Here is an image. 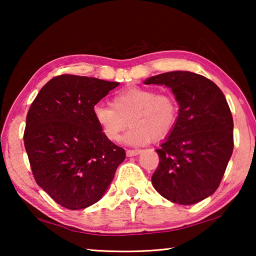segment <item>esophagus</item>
Wrapping results in <instances>:
<instances>
[{"instance_id": "1", "label": "esophagus", "mask_w": 256, "mask_h": 256, "mask_svg": "<svg viewBox=\"0 0 256 256\" xmlns=\"http://www.w3.org/2000/svg\"><path fill=\"white\" fill-rule=\"evenodd\" d=\"M142 150L141 149H128L127 150V156L132 157V156H136L138 154H141Z\"/></svg>"}]
</instances>
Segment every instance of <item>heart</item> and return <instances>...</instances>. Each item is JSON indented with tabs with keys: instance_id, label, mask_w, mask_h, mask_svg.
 <instances>
[{
	"instance_id": "obj_1",
	"label": "heart",
	"mask_w": 256,
	"mask_h": 256,
	"mask_svg": "<svg viewBox=\"0 0 256 256\" xmlns=\"http://www.w3.org/2000/svg\"><path fill=\"white\" fill-rule=\"evenodd\" d=\"M92 112L94 121L108 141H118L129 121L130 129L126 132L124 142L140 146L152 138H162L172 130L178 120L180 104L171 93L130 86L115 94L112 106L98 104Z\"/></svg>"
}]
</instances>
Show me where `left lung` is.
Segmentation results:
<instances>
[{
  "instance_id": "left-lung-1",
  "label": "left lung",
  "mask_w": 256,
  "mask_h": 256,
  "mask_svg": "<svg viewBox=\"0 0 256 256\" xmlns=\"http://www.w3.org/2000/svg\"><path fill=\"white\" fill-rule=\"evenodd\" d=\"M146 85L170 87L180 104L177 124L160 149L152 177L168 200L192 205L218 188L233 152V118L222 90L197 73L174 71L150 76Z\"/></svg>"
}]
</instances>
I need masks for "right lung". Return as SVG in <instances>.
Here are the masks:
<instances>
[{
	"label": "right lung",
	"mask_w": 256,
	"mask_h": 256,
	"mask_svg": "<svg viewBox=\"0 0 256 256\" xmlns=\"http://www.w3.org/2000/svg\"><path fill=\"white\" fill-rule=\"evenodd\" d=\"M118 82L73 74L52 78L31 104L24 130L34 180L68 210L96 204L126 158L94 121L93 107Z\"/></svg>",
	"instance_id": "right-lung-1"
}]
</instances>
